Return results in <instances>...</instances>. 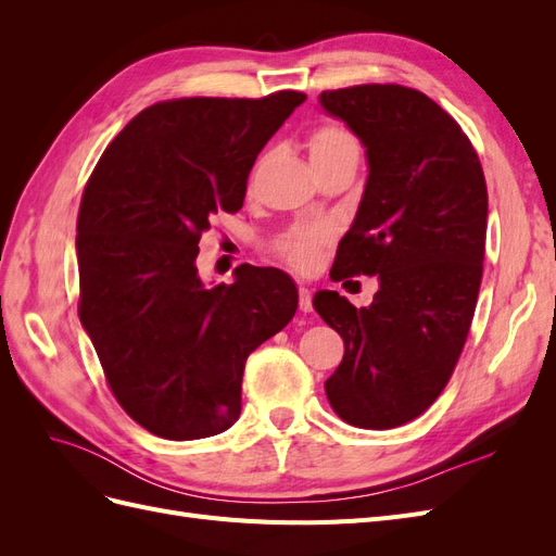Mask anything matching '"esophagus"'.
I'll list each match as a JSON object with an SVG mask.
<instances>
[{
    "mask_svg": "<svg viewBox=\"0 0 556 556\" xmlns=\"http://www.w3.org/2000/svg\"><path fill=\"white\" fill-rule=\"evenodd\" d=\"M299 308L304 313L313 311V292L308 288H304V285L299 288Z\"/></svg>",
    "mask_w": 556,
    "mask_h": 556,
    "instance_id": "obj_1",
    "label": "esophagus"
}]
</instances>
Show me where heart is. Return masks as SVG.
<instances>
[{
  "label": "heart",
  "instance_id": "b5f03b06",
  "mask_svg": "<svg viewBox=\"0 0 556 556\" xmlns=\"http://www.w3.org/2000/svg\"><path fill=\"white\" fill-rule=\"evenodd\" d=\"M311 160H333V157H355L357 160V141L352 134L336 123L319 125L308 139ZM329 239L325 227H308L288 233V239L280 243L282 257H288L296 266H311L317 257V248Z\"/></svg>",
  "mask_w": 556,
  "mask_h": 556
}]
</instances>
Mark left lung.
Wrapping results in <instances>:
<instances>
[{
	"label": "left lung",
	"instance_id": "1",
	"mask_svg": "<svg viewBox=\"0 0 556 556\" xmlns=\"http://www.w3.org/2000/svg\"><path fill=\"white\" fill-rule=\"evenodd\" d=\"M364 146V192L333 280L378 276L371 306L319 290L313 306L345 352L325 392L343 422L394 429L439 399L462 355L482 280L486 185L473 146L427 94L357 86L317 97Z\"/></svg>",
	"mask_w": 556,
	"mask_h": 556
}]
</instances>
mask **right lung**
I'll return each mask as SVG.
<instances>
[{
    "label": "right lung",
    "instance_id": "right-lung-1",
    "mask_svg": "<svg viewBox=\"0 0 556 556\" xmlns=\"http://www.w3.org/2000/svg\"><path fill=\"white\" fill-rule=\"evenodd\" d=\"M306 94L174 99L143 109L83 192L78 315L127 415L169 441L239 419L248 355L290 323L299 292L278 268L243 264L204 282L199 239L243 206L260 150Z\"/></svg>",
    "mask_w": 556,
    "mask_h": 556
}]
</instances>
